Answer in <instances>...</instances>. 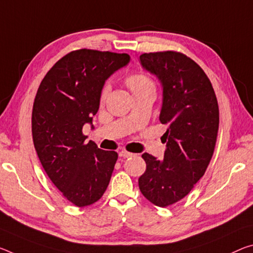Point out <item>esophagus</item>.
I'll return each instance as SVG.
<instances>
[{"instance_id":"34e87169","label":"esophagus","mask_w":253,"mask_h":253,"mask_svg":"<svg viewBox=\"0 0 253 253\" xmlns=\"http://www.w3.org/2000/svg\"><path fill=\"white\" fill-rule=\"evenodd\" d=\"M133 155H134L133 153H130V152H127V151H122L119 153V156H120V158H123V159L130 158V156H133Z\"/></svg>"}]
</instances>
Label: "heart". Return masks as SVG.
Instances as JSON below:
<instances>
[{"label": "heart", "instance_id": "b5f03b06", "mask_svg": "<svg viewBox=\"0 0 253 253\" xmlns=\"http://www.w3.org/2000/svg\"><path fill=\"white\" fill-rule=\"evenodd\" d=\"M126 84L129 87L133 94L136 93H143V92H154L156 90V85L154 80L151 78L150 75L145 73H141V72H136V73H130L126 76ZM108 92H109V85L105 84L101 90V95L100 99L101 101H105L107 98Z\"/></svg>", "mask_w": 253, "mask_h": 253}]
</instances>
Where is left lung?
<instances>
[{"mask_svg":"<svg viewBox=\"0 0 253 253\" xmlns=\"http://www.w3.org/2000/svg\"><path fill=\"white\" fill-rule=\"evenodd\" d=\"M139 58L162 83L160 122L168 130L161 137L167 143L163 160L142 155L146 170L138 187L152 204L167 207L186 197L205 174L217 139L218 103L208 76L187 55L166 50Z\"/></svg>","mask_w":253,"mask_h":253,"instance_id":"8db88e82","label":"left lung"}]
</instances>
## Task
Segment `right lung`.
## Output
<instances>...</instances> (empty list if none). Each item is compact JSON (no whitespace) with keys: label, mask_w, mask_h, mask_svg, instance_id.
<instances>
[{"label":"right lung","mask_w":253,"mask_h":253,"mask_svg":"<svg viewBox=\"0 0 253 253\" xmlns=\"http://www.w3.org/2000/svg\"><path fill=\"white\" fill-rule=\"evenodd\" d=\"M129 62V55L73 50L47 72L36 94L31 131L43 170L70 203L92 205L102 197L117 152L85 143L82 128L97 114L106 80Z\"/></svg>","instance_id":"right-lung-1"}]
</instances>
